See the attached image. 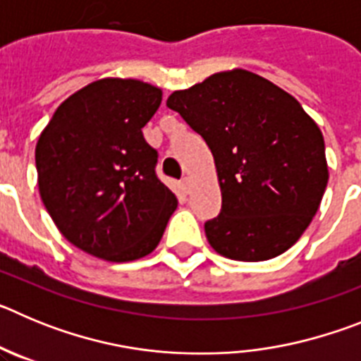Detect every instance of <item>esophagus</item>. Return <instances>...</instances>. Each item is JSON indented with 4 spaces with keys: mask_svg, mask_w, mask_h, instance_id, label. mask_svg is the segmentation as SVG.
<instances>
[{
    "mask_svg": "<svg viewBox=\"0 0 361 361\" xmlns=\"http://www.w3.org/2000/svg\"><path fill=\"white\" fill-rule=\"evenodd\" d=\"M190 186H191L190 177H184L183 178V191H184V193H188V191H190Z\"/></svg>",
    "mask_w": 361,
    "mask_h": 361,
    "instance_id": "34e87169",
    "label": "esophagus"
}]
</instances>
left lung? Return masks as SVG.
<instances>
[{
	"label": "left lung",
	"instance_id": "8db88e82",
	"mask_svg": "<svg viewBox=\"0 0 361 361\" xmlns=\"http://www.w3.org/2000/svg\"><path fill=\"white\" fill-rule=\"evenodd\" d=\"M166 104L215 159L222 212L204 224L209 245L240 262L288 251L317 215L329 180L318 124L291 94L242 68L173 92Z\"/></svg>",
	"mask_w": 361,
	"mask_h": 361
}]
</instances>
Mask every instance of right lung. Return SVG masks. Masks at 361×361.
Instances as JSON below:
<instances>
[{"instance_id": "1", "label": "right lung", "mask_w": 361, "mask_h": 361, "mask_svg": "<svg viewBox=\"0 0 361 361\" xmlns=\"http://www.w3.org/2000/svg\"><path fill=\"white\" fill-rule=\"evenodd\" d=\"M162 90L104 78L65 99L36 145L37 186L63 237L92 257L132 262L159 245L177 197L155 175L142 128Z\"/></svg>"}]
</instances>
